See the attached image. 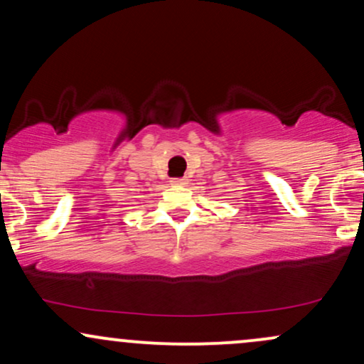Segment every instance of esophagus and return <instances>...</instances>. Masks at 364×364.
I'll return each instance as SVG.
<instances>
[{
	"label": "esophagus",
	"mask_w": 364,
	"mask_h": 364,
	"mask_svg": "<svg viewBox=\"0 0 364 364\" xmlns=\"http://www.w3.org/2000/svg\"><path fill=\"white\" fill-rule=\"evenodd\" d=\"M186 181H188L186 178H173V179H171V183H173V185H179V186L186 185Z\"/></svg>",
	"instance_id": "34e87169"
}]
</instances>
